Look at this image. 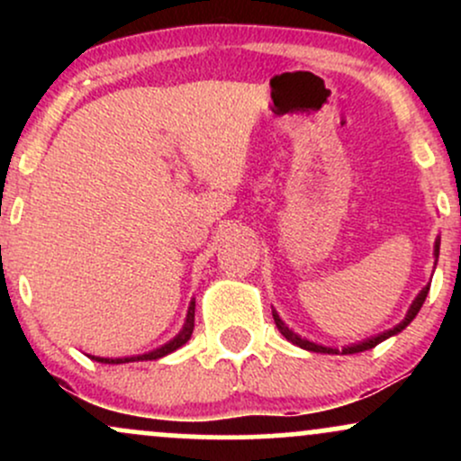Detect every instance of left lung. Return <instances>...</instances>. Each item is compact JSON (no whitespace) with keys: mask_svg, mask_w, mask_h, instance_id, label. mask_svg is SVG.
I'll return each instance as SVG.
<instances>
[{"mask_svg":"<svg viewBox=\"0 0 461 461\" xmlns=\"http://www.w3.org/2000/svg\"><path fill=\"white\" fill-rule=\"evenodd\" d=\"M433 256H436V260H438V256H440V238H438V240H436V249H433ZM427 293H429V285H425V288H422L420 293H418V297L414 299V303H411V305H410V310H407L405 319L401 321L399 325H396V327H393V330H388V331L379 333V336H375V338H368V340H364V342H357V345L345 347V348H342V353H345V356H347V353H362V351H368V348L377 347L379 342H384L385 338H390V336H394V333L403 331L405 327L410 325V322L416 319L418 312H420L422 303H425V299H427ZM273 319H275V325H277V330L282 331V336L285 338V340L293 342V345H297V347H301V348H305V351H314V353H340V351H338V348L322 347V345H314V342H310V340H305V338L297 336V333H294L293 330H288V327H285V322H284L282 319H279L277 312H273Z\"/></svg>","mask_w":461,"mask_h":461,"instance_id":"8db88e82","label":"left lung"}]
</instances>
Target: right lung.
<instances>
[{"label": "right lung", "instance_id": "add662e5", "mask_svg": "<svg viewBox=\"0 0 461 461\" xmlns=\"http://www.w3.org/2000/svg\"><path fill=\"white\" fill-rule=\"evenodd\" d=\"M193 330H194V301H190V308H188V314H186V322H184L182 331L177 333L173 340H168L167 345L156 348V351H149V353H142V356H131V357H97V356H91L93 359H97V362L102 364H125V362H142V359H160L164 356H168V353L177 351L179 347L186 345L190 340V336H193Z\"/></svg>", "mask_w": 461, "mask_h": 461}]
</instances>
